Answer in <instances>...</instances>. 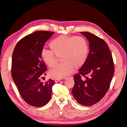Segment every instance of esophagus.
Masks as SVG:
<instances>
[{"label":"esophagus","instance_id":"esophagus-1","mask_svg":"<svg viewBox=\"0 0 127 127\" xmlns=\"http://www.w3.org/2000/svg\"><path fill=\"white\" fill-rule=\"evenodd\" d=\"M62 80V79H55V81L56 83H57V82H58L59 81H60V80Z\"/></svg>","mask_w":127,"mask_h":127}]
</instances>
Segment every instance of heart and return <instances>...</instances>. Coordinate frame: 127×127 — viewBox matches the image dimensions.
<instances>
[{"mask_svg": "<svg viewBox=\"0 0 127 127\" xmlns=\"http://www.w3.org/2000/svg\"><path fill=\"white\" fill-rule=\"evenodd\" d=\"M51 50L43 49L41 57L48 66L52 68L57 64L58 57H61L63 63L50 70V76L62 78L71 74L74 68L83 66L87 60L89 47L87 40L80 36L60 35L49 43Z\"/></svg>", "mask_w": 127, "mask_h": 127, "instance_id": "1", "label": "heart"}]
</instances>
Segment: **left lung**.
<instances>
[{"label": "left lung", "instance_id": "obj_1", "mask_svg": "<svg viewBox=\"0 0 127 127\" xmlns=\"http://www.w3.org/2000/svg\"><path fill=\"white\" fill-rule=\"evenodd\" d=\"M89 42L87 60L74 76L73 96L80 104L91 106L104 96L114 72L113 61L108 45L101 38L87 32H80ZM83 75L85 80L81 78Z\"/></svg>", "mask_w": 127, "mask_h": 127}]
</instances>
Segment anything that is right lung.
Returning a JSON list of instances; mask_svg holds the SVG:
<instances>
[{
	"label": "right lung",
	"mask_w": 127,
	"mask_h": 127,
	"mask_svg": "<svg viewBox=\"0 0 127 127\" xmlns=\"http://www.w3.org/2000/svg\"><path fill=\"white\" fill-rule=\"evenodd\" d=\"M54 32L36 31L24 37L14 48L11 61V76L23 99L35 107L44 106L51 97L55 81L43 83L41 78L47 68L41 59L44 44Z\"/></svg>",
	"instance_id": "1"
}]
</instances>
